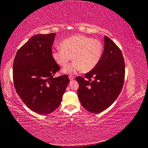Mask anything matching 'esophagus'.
Here are the masks:
<instances>
[{"label": "esophagus", "instance_id": "esophagus-1", "mask_svg": "<svg viewBox=\"0 0 148 148\" xmlns=\"http://www.w3.org/2000/svg\"><path fill=\"white\" fill-rule=\"evenodd\" d=\"M69 79L70 80V81H73L74 80V77H73V76H69Z\"/></svg>", "mask_w": 148, "mask_h": 148}]
</instances>
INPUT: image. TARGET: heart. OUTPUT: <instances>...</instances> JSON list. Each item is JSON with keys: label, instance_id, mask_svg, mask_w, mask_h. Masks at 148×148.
Masks as SVG:
<instances>
[{"label": "heart", "instance_id": "obj_1", "mask_svg": "<svg viewBox=\"0 0 148 148\" xmlns=\"http://www.w3.org/2000/svg\"><path fill=\"white\" fill-rule=\"evenodd\" d=\"M60 46L52 49V57L62 67L66 66L72 57L74 61L63 70L69 75L82 70L90 72L99 63L103 52V45L99 40L83 35L69 37L60 42Z\"/></svg>", "mask_w": 148, "mask_h": 148}]
</instances>
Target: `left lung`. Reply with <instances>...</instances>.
I'll return each mask as SVG.
<instances>
[{"mask_svg":"<svg viewBox=\"0 0 148 148\" xmlns=\"http://www.w3.org/2000/svg\"><path fill=\"white\" fill-rule=\"evenodd\" d=\"M125 64L123 53L108 37L104 36V49L100 61L85 78L77 77L79 101L86 110L99 113L117 99L124 81Z\"/></svg>","mask_w":148,"mask_h":148,"instance_id":"1","label":"left lung"}]
</instances>
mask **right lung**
I'll return each instance as SVG.
<instances>
[{"label": "right lung", "mask_w": 148, "mask_h": 148, "mask_svg": "<svg viewBox=\"0 0 148 148\" xmlns=\"http://www.w3.org/2000/svg\"><path fill=\"white\" fill-rule=\"evenodd\" d=\"M56 34L35 35L16 54L13 77L15 89L29 109L48 114L59 107L69 82L67 75L53 77L60 68L52 57Z\"/></svg>", "instance_id": "obj_1"}]
</instances>
